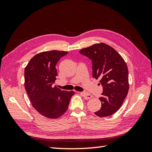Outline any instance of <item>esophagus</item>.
<instances>
[{
    "label": "esophagus",
    "mask_w": 152,
    "mask_h": 152,
    "mask_svg": "<svg viewBox=\"0 0 152 152\" xmlns=\"http://www.w3.org/2000/svg\"><path fill=\"white\" fill-rule=\"evenodd\" d=\"M81 95L83 96V98L86 100H88V99L93 97V95L89 94V93H81Z\"/></svg>",
    "instance_id": "esophagus-1"
}]
</instances>
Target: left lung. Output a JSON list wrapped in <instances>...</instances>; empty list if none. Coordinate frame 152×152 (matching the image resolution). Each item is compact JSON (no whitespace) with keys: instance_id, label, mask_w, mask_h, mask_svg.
I'll list each match as a JSON object with an SVG mask.
<instances>
[{"instance_id":"left-lung-1","label":"left lung","mask_w":152,"mask_h":152,"mask_svg":"<svg viewBox=\"0 0 152 152\" xmlns=\"http://www.w3.org/2000/svg\"><path fill=\"white\" fill-rule=\"evenodd\" d=\"M79 52L92 61L93 77L100 79L103 88L99 99L102 106L95 112L99 117H106L121 107L129 91L127 64L114 48L104 43L83 48Z\"/></svg>"}]
</instances>
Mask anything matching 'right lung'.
<instances>
[{"label":"right lung","mask_w":152,"mask_h":152,"mask_svg":"<svg viewBox=\"0 0 152 152\" xmlns=\"http://www.w3.org/2000/svg\"><path fill=\"white\" fill-rule=\"evenodd\" d=\"M66 51L51 50L37 54L25 69V88L35 110L44 117L56 119L66 112L74 91L53 87L56 64Z\"/></svg>","instance_id":"obj_1"}]
</instances>
